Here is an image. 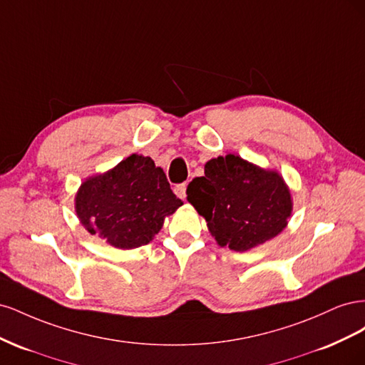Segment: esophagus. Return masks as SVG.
Returning <instances> with one entry per match:
<instances>
[{
	"label": "esophagus",
	"mask_w": 365,
	"mask_h": 365,
	"mask_svg": "<svg viewBox=\"0 0 365 365\" xmlns=\"http://www.w3.org/2000/svg\"><path fill=\"white\" fill-rule=\"evenodd\" d=\"M187 184L185 182H182V184H178L175 187V193H176V196L178 197H181V200H184V197L187 196Z\"/></svg>",
	"instance_id": "obj_1"
}]
</instances>
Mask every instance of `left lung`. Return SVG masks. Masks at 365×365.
<instances>
[{
    "label": "left lung",
    "instance_id": "left-lung-1",
    "mask_svg": "<svg viewBox=\"0 0 365 365\" xmlns=\"http://www.w3.org/2000/svg\"><path fill=\"white\" fill-rule=\"evenodd\" d=\"M204 173L187 187V200L205 217L220 247L247 251L275 237L288 224L291 193L277 172L230 153L210 160Z\"/></svg>",
    "mask_w": 365,
    "mask_h": 365
}]
</instances>
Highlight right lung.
I'll return each mask as SVG.
<instances>
[{
  "instance_id": "add662e5",
  "label": "right lung",
  "mask_w": 365,
  "mask_h": 365,
  "mask_svg": "<svg viewBox=\"0 0 365 365\" xmlns=\"http://www.w3.org/2000/svg\"><path fill=\"white\" fill-rule=\"evenodd\" d=\"M180 205L163 169L137 153L86 180L76 196L82 225L121 250L149 244Z\"/></svg>"
}]
</instances>
